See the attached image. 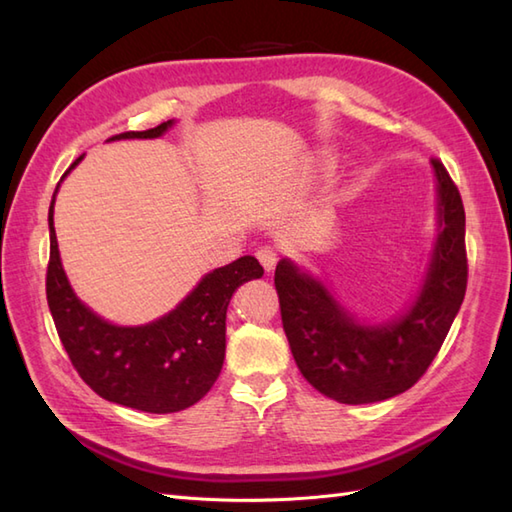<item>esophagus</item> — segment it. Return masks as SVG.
Segmentation results:
<instances>
[{"instance_id": "esophagus-1", "label": "esophagus", "mask_w": 512, "mask_h": 512, "mask_svg": "<svg viewBox=\"0 0 512 512\" xmlns=\"http://www.w3.org/2000/svg\"><path fill=\"white\" fill-rule=\"evenodd\" d=\"M257 259H259V264L264 266L266 273H273L275 266H277V250L273 246L259 248L257 250Z\"/></svg>"}]
</instances>
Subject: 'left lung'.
Here are the masks:
<instances>
[{
  "label": "left lung",
  "mask_w": 512,
  "mask_h": 512,
  "mask_svg": "<svg viewBox=\"0 0 512 512\" xmlns=\"http://www.w3.org/2000/svg\"><path fill=\"white\" fill-rule=\"evenodd\" d=\"M436 178V239L416 297L389 321H361L325 281L281 259L275 288L292 356L308 383L343 405L387 400L427 372L460 312L466 292L464 206L440 160Z\"/></svg>",
  "instance_id": "1"
}]
</instances>
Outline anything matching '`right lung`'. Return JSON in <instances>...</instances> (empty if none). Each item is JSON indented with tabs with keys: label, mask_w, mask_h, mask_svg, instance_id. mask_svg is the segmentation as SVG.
<instances>
[{
	"label": "right lung",
	"mask_w": 512,
	"mask_h": 512,
	"mask_svg": "<svg viewBox=\"0 0 512 512\" xmlns=\"http://www.w3.org/2000/svg\"><path fill=\"white\" fill-rule=\"evenodd\" d=\"M176 125L167 121L147 132H127L110 140L160 138ZM72 162L63 178L79 165ZM61 178V180H63ZM61 184V182H59ZM54 189L50 226V264L46 295L59 339L79 376L101 398L147 413H173L195 405L222 372L226 352V310L233 292L264 268L255 257L206 273L171 312L145 325H116L99 317L76 297L65 275L54 233Z\"/></svg>",
	"instance_id": "right-lung-1"
}]
</instances>
